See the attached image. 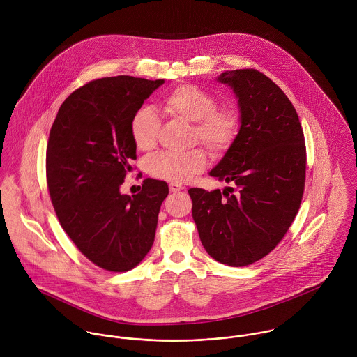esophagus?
<instances>
[{
	"mask_svg": "<svg viewBox=\"0 0 357 357\" xmlns=\"http://www.w3.org/2000/svg\"><path fill=\"white\" fill-rule=\"evenodd\" d=\"M169 188H170V191L172 192H180V191H183L184 190V187L183 185H180V184H176V183H172L170 185H169Z\"/></svg>",
	"mask_w": 357,
	"mask_h": 357,
	"instance_id": "34e87169",
	"label": "esophagus"
}]
</instances>
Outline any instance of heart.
Returning <instances> with one entry per match:
<instances>
[{"instance_id":"b5f03b06","label":"heart","mask_w":357,"mask_h":357,"mask_svg":"<svg viewBox=\"0 0 357 357\" xmlns=\"http://www.w3.org/2000/svg\"><path fill=\"white\" fill-rule=\"evenodd\" d=\"M167 114L195 123V142H201L213 153L225 151L235 140L239 119L232 108H217L215 99L194 85H180L163 99ZM160 121L151 107H140L130 119V136L142 151H151L156 146ZM207 159L202 150L190 153H159L147 162V172L159 180L185 183L201 173Z\"/></svg>"}]
</instances>
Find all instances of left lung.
<instances>
[{
	"mask_svg": "<svg viewBox=\"0 0 357 357\" xmlns=\"http://www.w3.org/2000/svg\"><path fill=\"white\" fill-rule=\"evenodd\" d=\"M239 108L241 128L210 176L231 187L188 190L204 250L229 266L271 253L294 221L305 185L306 151L294 105L257 70L221 73Z\"/></svg>",
	"mask_w": 357,
	"mask_h": 357,
	"instance_id": "8db88e82",
	"label": "left lung"
}]
</instances>
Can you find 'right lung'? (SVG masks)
<instances>
[{
    "instance_id": "right-lung-1",
    "label": "right lung",
    "mask_w": 357,
    "mask_h": 357,
    "mask_svg": "<svg viewBox=\"0 0 357 357\" xmlns=\"http://www.w3.org/2000/svg\"><path fill=\"white\" fill-rule=\"evenodd\" d=\"M165 79L118 75L92 81L60 105L47 149V180L61 228L79 252L111 272H126L151 250L167 183L146 178L121 192L136 146L130 119Z\"/></svg>"
}]
</instances>
